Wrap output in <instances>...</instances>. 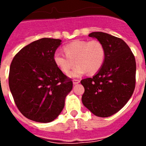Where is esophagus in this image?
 Here are the masks:
<instances>
[{
	"instance_id": "1",
	"label": "esophagus",
	"mask_w": 146,
	"mask_h": 146,
	"mask_svg": "<svg viewBox=\"0 0 146 146\" xmlns=\"http://www.w3.org/2000/svg\"><path fill=\"white\" fill-rule=\"evenodd\" d=\"M80 82V80H77V79L73 80V83H74V85L77 84V83H79Z\"/></svg>"
}]
</instances>
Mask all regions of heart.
<instances>
[{"label": "heart", "mask_w": 146, "mask_h": 146, "mask_svg": "<svg viewBox=\"0 0 146 146\" xmlns=\"http://www.w3.org/2000/svg\"><path fill=\"white\" fill-rule=\"evenodd\" d=\"M66 56L59 52L53 55V61L58 69L64 74L69 73L77 64L69 75L80 77L86 72L94 74L102 66L105 58V49L100 41L93 39L75 40L64 47Z\"/></svg>", "instance_id": "heart-1"}]
</instances>
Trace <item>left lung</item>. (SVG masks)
I'll return each mask as SVG.
<instances>
[{
    "label": "left lung",
    "instance_id": "left-lung-1",
    "mask_svg": "<svg viewBox=\"0 0 146 146\" xmlns=\"http://www.w3.org/2000/svg\"><path fill=\"white\" fill-rule=\"evenodd\" d=\"M102 42L105 58L101 69L93 77L81 80L82 102L96 116L106 118L118 112L129 100L136 82L135 55L121 38L103 32L88 35Z\"/></svg>",
    "mask_w": 146,
    "mask_h": 146
}]
</instances>
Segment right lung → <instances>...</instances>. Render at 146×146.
Segmentation results:
<instances>
[{"label":"right lung","instance_id":"1","mask_svg":"<svg viewBox=\"0 0 146 146\" xmlns=\"http://www.w3.org/2000/svg\"><path fill=\"white\" fill-rule=\"evenodd\" d=\"M60 42V39L40 38L21 49L11 61L10 91L18 110L28 119L41 123L55 120L72 91V79L53 61Z\"/></svg>","mask_w":146,"mask_h":146}]
</instances>
